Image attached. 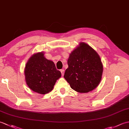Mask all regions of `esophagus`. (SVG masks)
<instances>
[{"instance_id":"34e87169","label":"esophagus","mask_w":129,"mask_h":129,"mask_svg":"<svg viewBox=\"0 0 129 129\" xmlns=\"http://www.w3.org/2000/svg\"><path fill=\"white\" fill-rule=\"evenodd\" d=\"M60 72H61V75L62 76H64V69H62V70H60Z\"/></svg>"}]
</instances>
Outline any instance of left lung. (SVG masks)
Masks as SVG:
<instances>
[{
    "mask_svg": "<svg viewBox=\"0 0 129 129\" xmlns=\"http://www.w3.org/2000/svg\"><path fill=\"white\" fill-rule=\"evenodd\" d=\"M64 78L75 91L87 93L95 89L101 80L103 65L100 56L86 43L81 42L68 60Z\"/></svg>",
    "mask_w": 129,
    "mask_h": 129,
    "instance_id": "left-lung-1",
    "label": "left lung"
}]
</instances>
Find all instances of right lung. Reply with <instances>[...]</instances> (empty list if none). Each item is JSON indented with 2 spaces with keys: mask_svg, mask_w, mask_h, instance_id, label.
I'll return each mask as SVG.
<instances>
[{
  "mask_svg": "<svg viewBox=\"0 0 129 129\" xmlns=\"http://www.w3.org/2000/svg\"><path fill=\"white\" fill-rule=\"evenodd\" d=\"M27 85L33 91L46 94L54 88L57 79L61 76L54 62L48 60L43 52L35 53L27 61L24 69Z\"/></svg>",
  "mask_w": 129,
  "mask_h": 129,
  "instance_id": "obj_1",
  "label": "right lung"
}]
</instances>
